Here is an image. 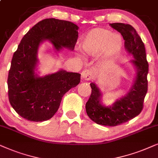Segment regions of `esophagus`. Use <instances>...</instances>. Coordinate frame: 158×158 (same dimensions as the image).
Segmentation results:
<instances>
[{"label":"esophagus","mask_w":158,"mask_h":158,"mask_svg":"<svg viewBox=\"0 0 158 158\" xmlns=\"http://www.w3.org/2000/svg\"><path fill=\"white\" fill-rule=\"evenodd\" d=\"M93 77V73L89 70H85L81 72V79L85 81H89Z\"/></svg>","instance_id":"34e87169"}]
</instances>
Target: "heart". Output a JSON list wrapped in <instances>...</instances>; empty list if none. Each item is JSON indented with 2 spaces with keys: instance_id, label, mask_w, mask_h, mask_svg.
<instances>
[{
  "instance_id": "heart-1",
  "label": "heart",
  "mask_w": 158,
  "mask_h": 158,
  "mask_svg": "<svg viewBox=\"0 0 158 158\" xmlns=\"http://www.w3.org/2000/svg\"><path fill=\"white\" fill-rule=\"evenodd\" d=\"M81 46L85 57L100 56L99 66L108 71L118 60L123 48V39L118 34L109 29L94 28L84 35Z\"/></svg>"
}]
</instances>
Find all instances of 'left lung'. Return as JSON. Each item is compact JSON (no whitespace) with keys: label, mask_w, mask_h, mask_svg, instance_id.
I'll use <instances>...</instances> for the list:
<instances>
[{"label":"left lung","mask_w":158,"mask_h":158,"mask_svg":"<svg viewBox=\"0 0 158 158\" xmlns=\"http://www.w3.org/2000/svg\"><path fill=\"white\" fill-rule=\"evenodd\" d=\"M110 26L121 34L125 40L124 48L134 59L129 63L135 69V76L129 92L117 99L111 106L103 103L102 92L92 82V93L86 103L89 118L100 125L115 127L134 118L141 113L144 97L148 92V63L144 45L135 29L123 23H113Z\"/></svg>","instance_id":"8db88e82"}]
</instances>
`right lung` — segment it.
<instances>
[{
	"instance_id": "add662e5",
	"label": "right lung",
	"mask_w": 158,
	"mask_h": 158,
	"mask_svg": "<svg viewBox=\"0 0 158 158\" xmlns=\"http://www.w3.org/2000/svg\"><path fill=\"white\" fill-rule=\"evenodd\" d=\"M79 27L68 21L45 19L23 37L14 53L8 72L9 102L20 116L30 121L49 120L57 112L63 96L80 82L81 74L60 69L40 75L38 50L49 42L58 53L64 48L73 50Z\"/></svg>"
}]
</instances>
